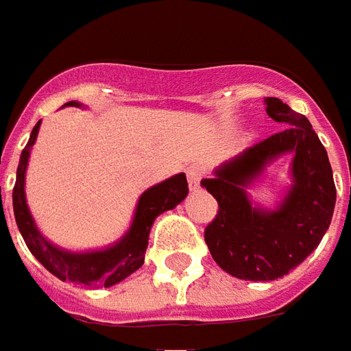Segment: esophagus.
<instances>
[{
    "label": "esophagus",
    "mask_w": 351,
    "mask_h": 351,
    "mask_svg": "<svg viewBox=\"0 0 351 351\" xmlns=\"http://www.w3.org/2000/svg\"><path fill=\"white\" fill-rule=\"evenodd\" d=\"M202 173L204 170L200 168V166H191L187 170V180H189V187L193 189V191H196L198 189V185H200V180H202Z\"/></svg>",
    "instance_id": "obj_1"
}]
</instances>
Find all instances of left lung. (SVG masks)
<instances>
[{
  "mask_svg": "<svg viewBox=\"0 0 351 351\" xmlns=\"http://www.w3.org/2000/svg\"><path fill=\"white\" fill-rule=\"evenodd\" d=\"M265 106L272 121L287 126L200 181L219 204L204 232L211 257L227 274L250 282L278 280L299 267L322 242L337 202L329 156L310 121L280 98H265ZM285 154L293 155L290 187L274 208L253 203L250 185Z\"/></svg>",
  "mask_w": 351,
  "mask_h": 351,
  "instance_id": "left-lung-1",
  "label": "left lung"
}]
</instances>
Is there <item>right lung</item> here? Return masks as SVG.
I'll list each match as a JSON object with an SVG mask.
<instances>
[{"instance_id":"add662e5","label":"right lung","mask_w":351,"mask_h":351,"mask_svg":"<svg viewBox=\"0 0 351 351\" xmlns=\"http://www.w3.org/2000/svg\"><path fill=\"white\" fill-rule=\"evenodd\" d=\"M66 106L83 108L79 101H68ZM41 121L34 126L26 147L22 149L21 162L16 168V183L12 189V210L24 242L32 255L43 265L51 274L62 282H73L88 287H111L134 274L145 261V250L149 243V232L155 219L164 211L173 210L189 195L185 173H176L168 180L149 187L141 193L134 210V217L128 230L117 242L108 247L88 251L64 250L60 245L47 240L37 228L34 215L26 202V170L32 147L37 140Z\"/></svg>"}]
</instances>
